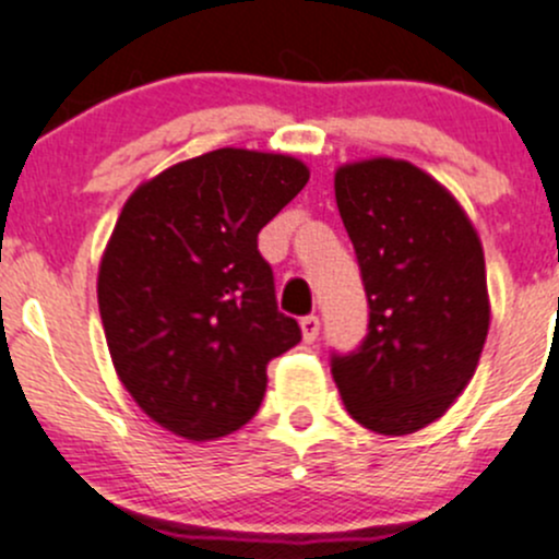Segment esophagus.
<instances>
[{
    "label": "esophagus",
    "mask_w": 559,
    "mask_h": 559,
    "mask_svg": "<svg viewBox=\"0 0 559 559\" xmlns=\"http://www.w3.org/2000/svg\"><path fill=\"white\" fill-rule=\"evenodd\" d=\"M319 326H321V321H319V316H302L300 319V330H302V341L306 343H313L316 337H319Z\"/></svg>",
    "instance_id": "34e87169"
}]
</instances>
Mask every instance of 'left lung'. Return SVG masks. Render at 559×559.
I'll list each match as a JSON object with an SVG mask.
<instances>
[{"label": "left lung", "mask_w": 559, "mask_h": 559, "mask_svg": "<svg viewBox=\"0 0 559 559\" xmlns=\"http://www.w3.org/2000/svg\"><path fill=\"white\" fill-rule=\"evenodd\" d=\"M335 200L357 251L370 324L332 357L343 405L379 436L441 419L471 384L489 332L484 248L447 186L403 159L337 167Z\"/></svg>", "instance_id": "8db88e82"}]
</instances>
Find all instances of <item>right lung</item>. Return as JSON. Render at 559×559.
Returning <instances> with one entry per match:
<instances>
[{
	"label": "right lung",
	"instance_id": "right-lung-1",
	"mask_svg": "<svg viewBox=\"0 0 559 559\" xmlns=\"http://www.w3.org/2000/svg\"><path fill=\"white\" fill-rule=\"evenodd\" d=\"M308 178L295 156L218 148L123 202L97 278L107 348L134 403L186 441L240 430L270 359L300 343L257 235Z\"/></svg>",
	"mask_w": 559,
	"mask_h": 559
}]
</instances>
